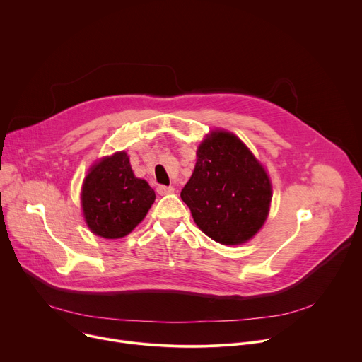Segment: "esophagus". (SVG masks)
<instances>
[{"mask_svg": "<svg viewBox=\"0 0 362 362\" xmlns=\"http://www.w3.org/2000/svg\"><path fill=\"white\" fill-rule=\"evenodd\" d=\"M156 190H158L159 194H170V193L175 192V187L173 186H163V185H160V186H158Z\"/></svg>", "mask_w": 362, "mask_h": 362, "instance_id": "34e87169", "label": "esophagus"}]
</instances>
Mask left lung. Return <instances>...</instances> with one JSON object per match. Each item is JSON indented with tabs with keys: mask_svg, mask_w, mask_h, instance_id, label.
I'll use <instances>...</instances> for the list:
<instances>
[{
	"mask_svg": "<svg viewBox=\"0 0 362 362\" xmlns=\"http://www.w3.org/2000/svg\"><path fill=\"white\" fill-rule=\"evenodd\" d=\"M180 197L203 233L222 245H239L267 221L272 189L264 168L235 134L214 132L200 143Z\"/></svg>",
	"mask_w": 362,
	"mask_h": 362,
	"instance_id": "8db88e82",
	"label": "left lung"
}]
</instances>
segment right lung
Instances as JSON below:
<instances>
[{
    "label": "right lung",
    "mask_w": 362,
    "mask_h": 362,
    "mask_svg": "<svg viewBox=\"0 0 362 362\" xmlns=\"http://www.w3.org/2000/svg\"><path fill=\"white\" fill-rule=\"evenodd\" d=\"M154 199L156 194L147 182L133 175L124 151L94 165L81 192L88 228L106 239L129 235L144 219Z\"/></svg>",
    "instance_id": "obj_1"
}]
</instances>
